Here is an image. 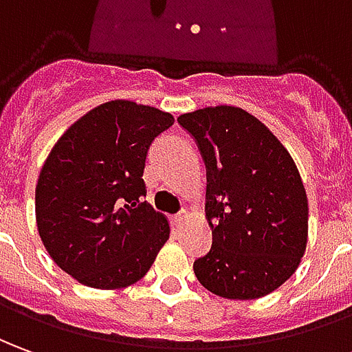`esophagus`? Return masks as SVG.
Masks as SVG:
<instances>
[{
    "label": "esophagus",
    "instance_id": "1",
    "mask_svg": "<svg viewBox=\"0 0 352 352\" xmlns=\"http://www.w3.org/2000/svg\"><path fill=\"white\" fill-rule=\"evenodd\" d=\"M186 218H188V212H186V210H182V212H178L176 217H172V222H174V224H182Z\"/></svg>",
    "mask_w": 352,
    "mask_h": 352
}]
</instances>
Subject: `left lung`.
Returning <instances> with one entry per match:
<instances>
[{"label": "left lung", "mask_w": 352, "mask_h": 352, "mask_svg": "<svg viewBox=\"0 0 352 352\" xmlns=\"http://www.w3.org/2000/svg\"><path fill=\"white\" fill-rule=\"evenodd\" d=\"M178 122L207 168L212 247L193 263L197 280L224 299L272 293L295 274L309 237V201L292 155L239 107H205Z\"/></svg>", "instance_id": "obj_1"}]
</instances>
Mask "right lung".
<instances>
[{
    "label": "right lung",
    "mask_w": 352,
    "mask_h": 352,
    "mask_svg": "<svg viewBox=\"0 0 352 352\" xmlns=\"http://www.w3.org/2000/svg\"><path fill=\"white\" fill-rule=\"evenodd\" d=\"M174 124L170 113L116 99L70 126L36 186V222L60 270L96 289L142 280L170 236L144 201L149 145Z\"/></svg>",
    "instance_id": "right-lung-1"
}]
</instances>
